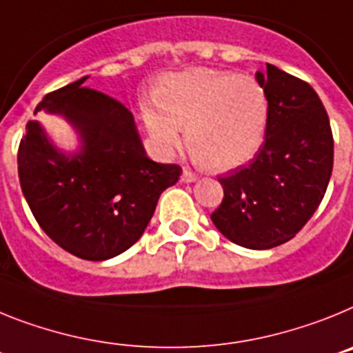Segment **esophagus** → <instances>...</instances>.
<instances>
[{"label":"esophagus","mask_w":353,"mask_h":353,"mask_svg":"<svg viewBox=\"0 0 353 353\" xmlns=\"http://www.w3.org/2000/svg\"><path fill=\"white\" fill-rule=\"evenodd\" d=\"M197 179V174L190 172V170H183V174H181V181H183V183H195Z\"/></svg>","instance_id":"obj_1"}]
</instances>
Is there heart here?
I'll return each mask as SVG.
<instances>
[{"label": "heart", "mask_w": 353, "mask_h": 353, "mask_svg": "<svg viewBox=\"0 0 353 353\" xmlns=\"http://www.w3.org/2000/svg\"><path fill=\"white\" fill-rule=\"evenodd\" d=\"M158 108L143 110V122L163 154L188 145L219 172L254 158L268 124V96L256 78L206 67L181 70L159 79Z\"/></svg>", "instance_id": "1"}]
</instances>
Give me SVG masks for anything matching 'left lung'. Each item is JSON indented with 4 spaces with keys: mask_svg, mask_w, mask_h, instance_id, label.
<instances>
[{
    "mask_svg": "<svg viewBox=\"0 0 353 353\" xmlns=\"http://www.w3.org/2000/svg\"><path fill=\"white\" fill-rule=\"evenodd\" d=\"M256 79L268 96L265 143L247 167L219 177L223 199L211 220L232 243L265 250L290 241L318 210L332 174L334 140L311 85L272 63Z\"/></svg>",
    "mask_w": 353,
    "mask_h": 353,
    "instance_id": "obj_1",
    "label": "left lung"
}]
</instances>
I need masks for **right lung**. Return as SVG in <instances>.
Segmentation results:
<instances>
[{"label":"right lung","mask_w":353,"mask_h":353,"mask_svg":"<svg viewBox=\"0 0 353 353\" xmlns=\"http://www.w3.org/2000/svg\"><path fill=\"white\" fill-rule=\"evenodd\" d=\"M87 78L51 92L35 108L65 119L78 134V149L62 151L41 122L30 121L17 165L24 199L42 231L67 252L104 261L140 240L159 195L183 170L152 161L133 113L83 87Z\"/></svg>","instance_id":"right-lung-1"}]
</instances>
